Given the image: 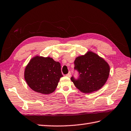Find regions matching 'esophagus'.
I'll return each mask as SVG.
<instances>
[{
	"label": "esophagus",
	"instance_id": "1",
	"mask_svg": "<svg viewBox=\"0 0 131 131\" xmlns=\"http://www.w3.org/2000/svg\"><path fill=\"white\" fill-rule=\"evenodd\" d=\"M66 75H67V77H71V72H69V73H68L67 74H66Z\"/></svg>",
	"mask_w": 131,
	"mask_h": 131
}]
</instances>
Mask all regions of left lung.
Instances as JSON below:
<instances>
[{
	"instance_id": "obj_1",
	"label": "left lung",
	"mask_w": 131,
	"mask_h": 131,
	"mask_svg": "<svg viewBox=\"0 0 131 131\" xmlns=\"http://www.w3.org/2000/svg\"><path fill=\"white\" fill-rule=\"evenodd\" d=\"M74 69L79 77L71 80L74 86L83 93L96 91L105 85L110 73V66L106 61L91 51L77 57L74 62Z\"/></svg>"
}]
</instances>
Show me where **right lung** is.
<instances>
[{"instance_id":"1","label":"right lung","mask_w":131,"mask_h":131,"mask_svg":"<svg viewBox=\"0 0 131 131\" xmlns=\"http://www.w3.org/2000/svg\"><path fill=\"white\" fill-rule=\"evenodd\" d=\"M62 77L60 63L48 57H33L24 72L25 80L28 86L34 91L42 94L53 92Z\"/></svg>"}]
</instances>
